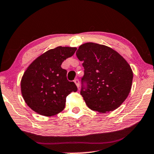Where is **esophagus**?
Segmentation results:
<instances>
[{"label":"esophagus","instance_id":"1","mask_svg":"<svg viewBox=\"0 0 154 154\" xmlns=\"http://www.w3.org/2000/svg\"><path fill=\"white\" fill-rule=\"evenodd\" d=\"M74 83H75V85H76V86L78 88L79 87V86H80V82H79V79H75V80H74Z\"/></svg>","mask_w":154,"mask_h":154}]
</instances>
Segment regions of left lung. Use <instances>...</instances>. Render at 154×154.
<instances>
[{
    "instance_id": "left-lung-1",
    "label": "left lung",
    "mask_w": 154,
    "mask_h": 154,
    "mask_svg": "<svg viewBox=\"0 0 154 154\" xmlns=\"http://www.w3.org/2000/svg\"><path fill=\"white\" fill-rule=\"evenodd\" d=\"M76 56L84 68L81 80L87 86H82L81 94L88 107L101 113L118 108L133 82V70L126 60L109 47L94 42L81 45Z\"/></svg>"
}]
</instances>
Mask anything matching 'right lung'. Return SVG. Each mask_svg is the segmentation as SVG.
<instances>
[{
  "label": "right lung",
  "instance_id": "1",
  "mask_svg": "<svg viewBox=\"0 0 154 154\" xmlns=\"http://www.w3.org/2000/svg\"><path fill=\"white\" fill-rule=\"evenodd\" d=\"M76 50L61 46L49 50L25 70L21 81V94L35 112L46 117L57 115L64 109L67 96L78 90L74 82L67 80L66 70L61 68L63 61Z\"/></svg>",
  "mask_w": 154,
  "mask_h": 154
}]
</instances>
